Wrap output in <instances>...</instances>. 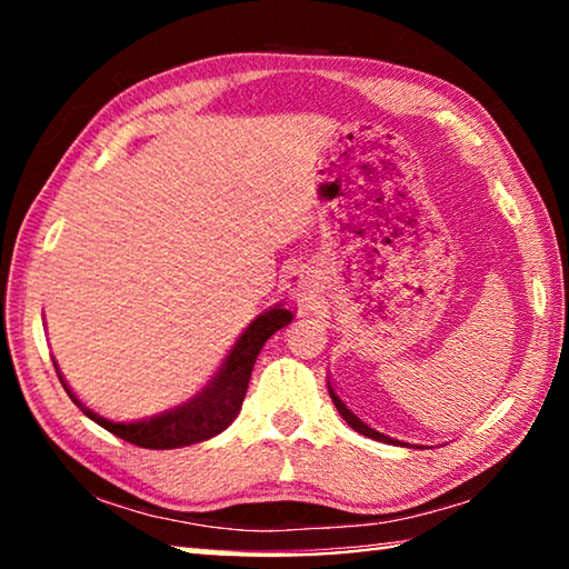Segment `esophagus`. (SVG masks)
<instances>
[{"label":"esophagus","mask_w":569,"mask_h":569,"mask_svg":"<svg viewBox=\"0 0 569 569\" xmlns=\"http://www.w3.org/2000/svg\"><path fill=\"white\" fill-rule=\"evenodd\" d=\"M316 293H319V281L316 273L308 266H296L291 276H288V296L298 308H308L313 303Z\"/></svg>","instance_id":"esophagus-1"}]
</instances>
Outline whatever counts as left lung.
<instances>
[{
	"label": "left lung",
	"mask_w": 569,
	"mask_h": 569,
	"mask_svg": "<svg viewBox=\"0 0 569 569\" xmlns=\"http://www.w3.org/2000/svg\"><path fill=\"white\" fill-rule=\"evenodd\" d=\"M329 393H331V401L336 403V409H339V413L341 417L346 419V423H349V427L353 429V431H359V435H363V437H369V439H377V441H383V445H393V447H409L407 441H399V439H391L389 435H383V431H379V429H373V427H369V423H366L359 413H353L351 409H349V403H346L339 393L333 391V387L329 383Z\"/></svg>",
	"instance_id": "1"
}]
</instances>
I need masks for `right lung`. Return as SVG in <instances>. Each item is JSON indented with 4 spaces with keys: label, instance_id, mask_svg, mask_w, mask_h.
<instances>
[{
    "label": "right lung",
    "instance_id": "obj_1",
    "mask_svg": "<svg viewBox=\"0 0 569 569\" xmlns=\"http://www.w3.org/2000/svg\"><path fill=\"white\" fill-rule=\"evenodd\" d=\"M291 321H293V313L281 303L268 308L266 313H261L256 321L248 323V329L240 333V339L226 356V361L220 363L216 377L210 379L206 387L196 393V397H190L188 401H182L168 411L152 413V417H142V419L118 421V419L100 417V413H94L74 397L72 389L67 387L57 361H54V369L64 391L70 393V399L82 409L84 417H90L94 423H100V427L108 429L110 435L130 441V445L142 447V449L190 447V445H198V441H206L210 437L220 435V431H226L230 423H233L240 407H243L250 371H253L263 343Z\"/></svg>",
    "mask_w": 569,
    "mask_h": 569
}]
</instances>
